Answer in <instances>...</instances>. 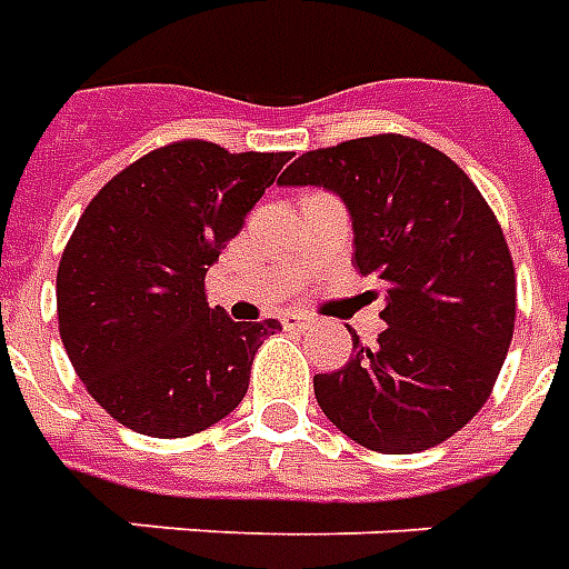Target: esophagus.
<instances>
[{
  "label": "esophagus",
  "mask_w": 569,
  "mask_h": 569,
  "mask_svg": "<svg viewBox=\"0 0 569 569\" xmlns=\"http://www.w3.org/2000/svg\"><path fill=\"white\" fill-rule=\"evenodd\" d=\"M281 325L288 330H309L316 328V318L306 316V312H288V316L281 318Z\"/></svg>",
  "instance_id": "obj_1"
}]
</instances>
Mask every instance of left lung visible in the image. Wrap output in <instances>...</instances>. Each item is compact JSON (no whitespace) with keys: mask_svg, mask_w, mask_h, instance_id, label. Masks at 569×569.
Masks as SVG:
<instances>
[{"mask_svg":"<svg viewBox=\"0 0 569 569\" xmlns=\"http://www.w3.org/2000/svg\"><path fill=\"white\" fill-rule=\"evenodd\" d=\"M281 187L337 192L361 276L386 284V330L352 333L349 365L316 373L318 407L377 453H420L485 407L515 333V266L497 217L441 149L405 134L303 152Z\"/></svg>","mask_w":569,"mask_h":569,"instance_id":"left-lung-1","label":"left lung"}]
</instances>
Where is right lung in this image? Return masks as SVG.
<instances>
[{"label":"right lung","instance_id":"1","mask_svg":"<svg viewBox=\"0 0 569 569\" xmlns=\"http://www.w3.org/2000/svg\"><path fill=\"white\" fill-rule=\"evenodd\" d=\"M291 152L177 140L100 189L58 266V325L84 389L152 438L204 432L241 405L276 318L232 321L204 276Z\"/></svg>","mask_w":569,"mask_h":569}]
</instances>
